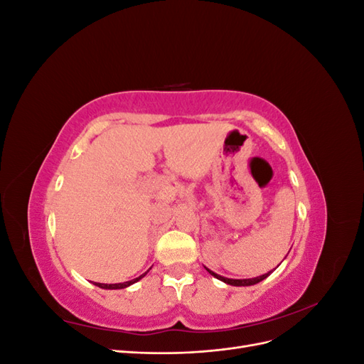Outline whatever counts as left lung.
Masks as SVG:
<instances>
[{
  "label": "left lung",
  "instance_id": "1",
  "mask_svg": "<svg viewBox=\"0 0 364 364\" xmlns=\"http://www.w3.org/2000/svg\"><path fill=\"white\" fill-rule=\"evenodd\" d=\"M209 273L213 274L214 278H217V279H220V281H223V282H226V284H229V285H235V287H245V285H253V284H258V282H261L262 279H266L269 274L272 273V272H269V273H266V274H261V277H257V278H252V279H229V278H223V277H220V274H217V273H214V272H211L209 269H206Z\"/></svg>",
  "mask_w": 364,
  "mask_h": 364
}]
</instances>
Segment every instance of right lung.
Instances as JSON below:
<instances>
[{"label":"right lung","mask_w":364,"mask_h":364,"mask_svg":"<svg viewBox=\"0 0 364 364\" xmlns=\"http://www.w3.org/2000/svg\"><path fill=\"white\" fill-rule=\"evenodd\" d=\"M146 274H147V272H146L144 274H141V277H138V278H135V279H132V281H127V282H119V284H100V282H95V285H97V287H100V289H107V290L126 289V287H129V285H132V284H135L136 281H139L141 278H144Z\"/></svg>","instance_id":"1"}]
</instances>
